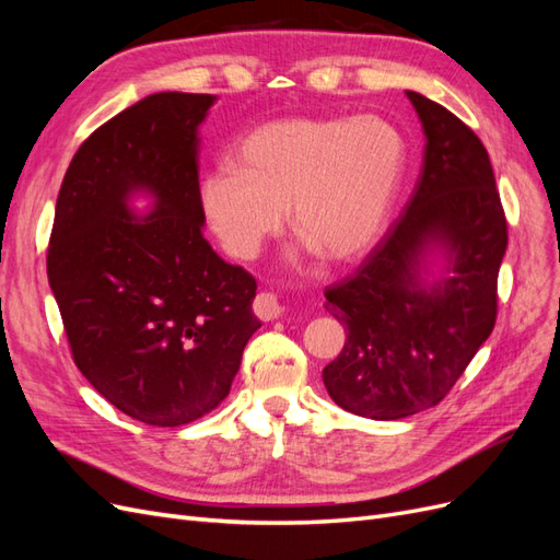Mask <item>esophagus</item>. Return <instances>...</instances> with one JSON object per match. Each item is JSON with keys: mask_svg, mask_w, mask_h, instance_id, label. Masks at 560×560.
Wrapping results in <instances>:
<instances>
[{"mask_svg": "<svg viewBox=\"0 0 560 560\" xmlns=\"http://www.w3.org/2000/svg\"><path fill=\"white\" fill-rule=\"evenodd\" d=\"M252 308H254V313H257V317L264 319V322H273L282 315V303L278 301L276 294H270V292L257 294V299H254V303H252Z\"/></svg>", "mask_w": 560, "mask_h": 560, "instance_id": "1", "label": "esophagus"}]
</instances>
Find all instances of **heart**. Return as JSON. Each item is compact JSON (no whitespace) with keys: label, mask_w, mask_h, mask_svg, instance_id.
<instances>
[{"label":"heart","mask_w":560,"mask_h":560,"mask_svg":"<svg viewBox=\"0 0 560 560\" xmlns=\"http://www.w3.org/2000/svg\"><path fill=\"white\" fill-rule=\"evenodd\" d=\"M404 173L401 135L376 116L278 118L247 132L200 182V210L233 259H254L290 229L322 264L376 243Z\"/></svg>","instance_id":"obj_1"}]
</instances>
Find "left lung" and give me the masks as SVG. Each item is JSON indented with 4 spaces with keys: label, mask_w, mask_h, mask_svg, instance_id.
Returning a JSON list of instances; mask_svg holds the SVG:
<instances>
[{
    "label": "left lung",
    "mask_w": 560,
    "mask_h": 560,
    "mask_svg": "<svg viewBox=\"0 0 560 560\" xmlns=\"http://www.w3.org/2000/svg\"><path fill=\"white\" fill-rule=\"evenodd\" d=\"M425 132L416 189L352 276L327 287L325 308L346 325L322 371L341 409L397 420L442 401L495 327L506 219L488 151L469 126L406 91ZM450 254V276L422 285L428 248Z\"/></svg>",
    "instance_id": "8db88e82"
}]
</instances>
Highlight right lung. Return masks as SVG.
I'll return each mask as SVG.
<instances>
[{"label":"right lung","mask_w":560,"mask_h":560,"mask_svg":"<svg viewBox=\"0 0 560 560\" xmlns=\"http://www.w3.org/2000/svg\"><path fill=\"white\" fill-rule=\"evenodd\" d=\"M214 95L154 93L100 126L67 167L48 241L74 364L109 404L156 428L198 420L229 395L257 280L202 238L198 126ZM138 190L147 215L127 210Z\"/></svg>","instance_id":"right-lung-1"}]
</instances>
